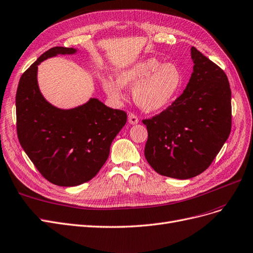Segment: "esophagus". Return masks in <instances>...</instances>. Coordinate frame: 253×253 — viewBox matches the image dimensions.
I'll use <instances>...</instances> for the list:
<instances>
[{"mask_svg": "<svg viewBox=\"0 0 253 253\" xmlns=\"http://www.w3.org/2000/svg\"><path fill=\"white\" fill-rule=\"evenodd\" d=\"M128 122L131 125H135V124H137L138 123V118L134 115V113H129V116H128Z\"/></svg>", "mask_w": 253, "mask_h": 253, "instance_id": "obj_1", "label": "esophagus"}]
</instances>
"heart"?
<instances>
[{
  "mask_svg": "<svg viewBox=\"0 0 253 253\" xmlns=\"http://www.w3.org/2000/svg\"><path fill=\"white\" fill-rule=\"evenodd\" d=\"M183 82L181 70L173 63L147 59L118 72V81L104 78L102 86L113 101L124 97L123 87L134 86L133 99L146 111H159L172 102Z\"/></svg>",
  "mask_w": 253,
  "mask_h": 253,
  "instance_id": "1",
  "label": "heart"
}]
</instances>
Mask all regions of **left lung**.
<instances>
[{"label": "left lung", "instance_id": "left-lung-1", "mask_svg": "<svg viewBox=\"0 0 253 253\" xmlns=\"http://www.w3.org/2000/svg\"><path fill=\"white\" fill-rule=\"evenodd\" d=\"M193 72L184 92L143 120L145 158L161 175L187 180L213 162L231 131V90L223 69L191 47Z\"/></svg>", "mask_w": 253, "mask_h": 253}]
</instances>
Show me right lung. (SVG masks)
<instances>
[{
    "label": "right lung",
    "mask_w": 253,
    "mask_h": 253,
    "mask_svg": "<svg viewBox=\"0 0 253 253\" xmlns=\"http://www.w3.org/2000/svg\"><path fill=\"white\" fill-rule=\"evenodd\" d=\"M75 48L53 47L23 73L15 95L17 133L30 161L47 181L71 187L90 181L107 161L110 145L127 121V113L97 99L73 109L48 103L38 86V65Z\"/></svg>",
    "instance_id": "right-lung-1"
}]
</instances>
